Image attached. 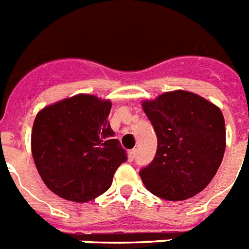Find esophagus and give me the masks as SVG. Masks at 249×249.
<instances>
[{
	"mask_svg": "<svg viewBox=\"0 0 249 249\" xmlns=\"http://www.w3.org/2000/svg\"><path fill=\"white\" fill-rule=\"evenodd\" d=\"M136 152H137V151L136 150H131L128 152V161H133L136 159Z\"/></svg>",
	"mask_w": 249,
	"mask_h": 249,
	"instance_id": "obj_1",
	"label": "esophagus"
}]
</instances>
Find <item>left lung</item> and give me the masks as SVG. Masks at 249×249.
<instances>
[{"label": "left lung", "mask_w": 249, "mask_h": 249, "mask_svg": "<svg viewBox=\"0 0 249 249\" xmlns=\"http://www.w3.org/2000/svg\"><path fill=\"white\" fill-rule=\"evenodd\" d=\"M154 126L157 150L140 170L146 189L165 200H185L212 181L226 151L222 110L186 90L163 93L142 103Z\"/></svg>", "instance_id": "obj_1"}]
</instances>
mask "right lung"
<instances>
[{"instance_id": "obj_1", "label": "right lung", "mask_w": 249, "mask_h": 249, "mask_svg": "<svg viewBox=\"0 0 249 249\" xmlns=\"http://www.w3.org/2000/svg\"><path fill=\"white\" fill-rule=\"evenodd\" d=\"M112 103L79 94L40 110L31 133L36 169L58 196L86 203L109 189L127 152L108 122Z\"/></svg>"}]
</instances>
